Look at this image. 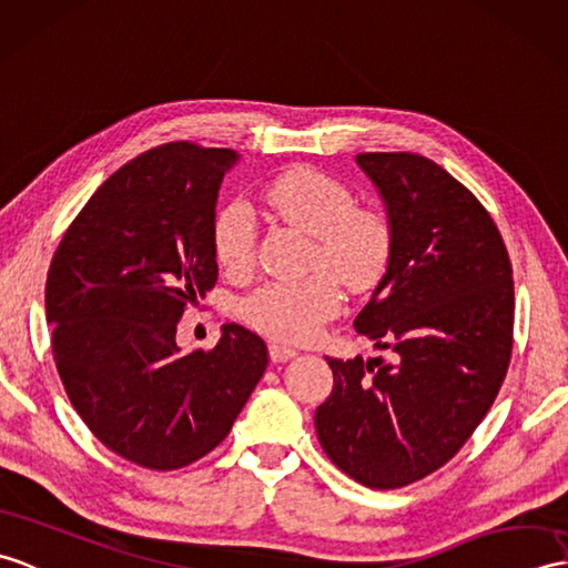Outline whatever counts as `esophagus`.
Here are the masks:
<instances>
[{"mask_svg": "<svg viewBox=\"0 0 568 568\" xmlns=\"http://www.w3.org/2000/svg\"><path fill=\"white\" fill-rule=\"evenodd\" d=\"M268 355H271L273 363H287V361L295 358L297 351L295 348H287V346H281V344H271L268 346Z\"/></svg>", "mask_w": 568, "mask_h": 568, "instance_id": "obj_1", "label": "esophagus"}]
</instances>
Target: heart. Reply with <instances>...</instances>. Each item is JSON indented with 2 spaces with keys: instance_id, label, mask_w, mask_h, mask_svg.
<instances>
[{
  "instance_id": "obj_1",
  "label": "heart",
  "mask_w": 568,
  "mask_h": 568,
  "mask_svg": "<svg viewBox=\"0 0 568 568\" xmlns=\"http://www.w3.org/2000/svg\"><path fill=\"white\" fill-rule=\"evenodd\" d=\"M266 203L275 215L314 236L312 266L329 273L258 287L244 302V320L275 341L305 344L341 307L335 274L351 290H367L382 278L392 254V230L375 210L353 207V193L344 183L307 166L275 176L266 189ZM254 248L252 207L242 201L227 203L213 222V252L220 266L230 273L248 271Z\"/></svg>"
}]
</instances>
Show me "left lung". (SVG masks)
<instances>
[{"label": "left lung", "mask_w": 568, "mask_h": 568, "mask_svg": "<svg viewBox=\"0 0 568 568\" xmlns=\"http://www.w3.org/2000/svg\"><path fill=\"white\" fill-rule=\"evenodd\" d=\"M392 230L387 271L355 332L394 361L326 358L334 389L314 414L326 457L371 489L443 467L481 424L513 348V268L494 220L420 154L365 152Z\"/></svg>", "instance_id": "1"}]
</instances>
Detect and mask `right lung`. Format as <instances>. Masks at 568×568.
<instances>
[{"mask_svg": "<svg viewBox=\"0 0 568 568\" xmlns=\"http://www.w3.org/2000/svg\"><path fill=\"white\" fill-rule=\"evenodd\" d=\"M234 150L171 142L105 179L52 256L45 316L64 392L130 463L179 469L227 438L266 373L268 348L224 324L183 353L176 324L217 281L213 222Z\"/></svg>", "mask_w": 568, "mask_h": 568, "instance_id": "right-lung-1", "label": "right lung"}]
</instances>
